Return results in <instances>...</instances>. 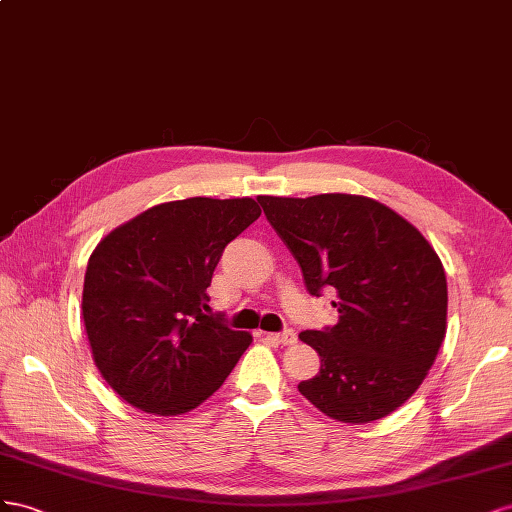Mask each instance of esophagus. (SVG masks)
Masks as SVG:
<instances>
[{"instance_id": "1", "label": "esophagus", "mask_w": 512, "mask_h": 512, "mask_svg": "<svg viewBox=\"0 0 512 512\" xmlns=\"http://www.w3.org/2000/svg\"><path fill=\"white\" fill-rule=\"evenodd\" d=\"M274 339L279 341L281 345H294L296 341H298V334H296V330H291V328H285L283 332H279V334H274Z\"/></svg>"}]
</instances>
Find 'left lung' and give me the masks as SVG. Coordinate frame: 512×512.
<instances>
[{"instance_id": "8db88e82", "label": "left lung", "mask_w": 512, "mask_h": 512, "mask_svg": "<svg viewBox=\"0 0 512 512\" xmlns=\"http://www.w3.org/2000/svg\"><path fill=\"white\" fill-rule=\"evenodd\" d=\"M300 264L306 291L337 294L339 321L300 332L321 358L298 384L326 416L362 425L401 407L427 377L446 334L440 257L403 216L369 197H257Z\"/></svg>"}]
</instances>
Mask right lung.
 <instances>
[{"label": "right lung", "mask_w": 512, "mask_h": 512, "mask_svg": "<svg viewBox=\"0 0 512 512\" xmlns=\"http://www.w3.org/2000/svg\"><path fill=\"white\" fill-rule=\"evenodd\" d=\"M259 214L248 197L169 201L94 248L83 324L100 375L126 403L175 416L223 386L253 337L206 313L208 287L225 246Z\"/></svg>", "instance_id": "1"}]
</instances>
